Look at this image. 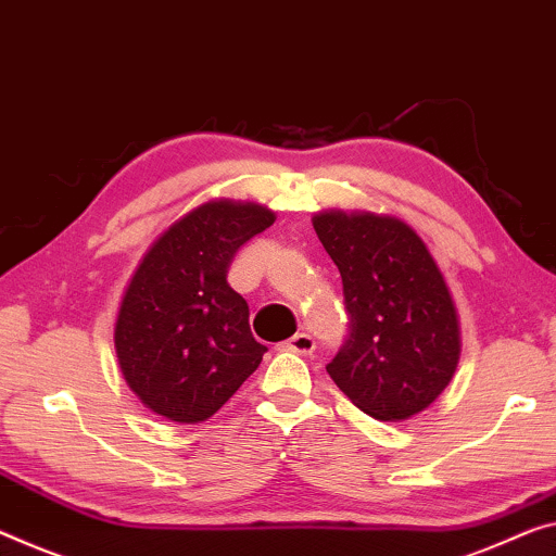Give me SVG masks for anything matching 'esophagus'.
I'll return each mask as SVG.
<instances>
[{
	"mask_svg": "<svg viewBox=\"0 0 556 556\" xmlns=\"http://www.w3.org/2000/svg\"><path fill=\"white\" fill-rule=\"evenodd\" d=\"M283 348L290 350V353H298V355H311L315 350V340L307 336V332H295L293 338L286 340Z\"/></svg>",
	"mask_w": 556,
	"mask_h": 556,
	"instance_id": "1",
	"label": "esophagus"
}]
</instances>
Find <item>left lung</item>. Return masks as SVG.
Returning <instances> with one entry per match:
<instances>
[{
  "label": "left lung",
  "instance_id": "left-lung-1",
  "mask_svg": "<svg viewBox=\"0 0 556 556\" xmlns=\"http://www.w3.org/2000/svg\"><path fill=\"white\" fill-rule=\"evenodd\" d=\"M313 228L343 278L350 338L328 363L350 403L380 422L420 415L457 370L459 315L445 276L405 220L320 211Z\"/></svg>",
  "mask_w": 556,
  "mask_h": 556
}]
</instances>
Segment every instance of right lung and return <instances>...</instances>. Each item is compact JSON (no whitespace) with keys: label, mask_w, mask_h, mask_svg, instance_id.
<instances>
[{"label":"right lung","mask_w":556,"mask_h":556,"mask_svg":"<svg viewBox=\"0 0 556 556\" xmlns=\"http://www.w3.org/2000/svg\"><path fill=\"white\" fill-rule=\"evenodd\" d=\"M273 220L261 203L213 199L143 253L118 303L114 348L126 386L151 413L178 425L208 420L261 365L266 345L226 273Z\"/></svg>","instance_id":"obj_1"}]
</instances>
